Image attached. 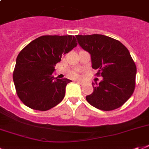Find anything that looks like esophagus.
<instances>
[{"mask_svg":"<svg viewBox=\"0 0 149 149\" xmlns=\"http://www.w3.org/2000/svg\"><path fill=\"white\" fill-rule=\"evenodd\" d=\"M77 83V84H80V85H84V83H83V82H81V81H76Z\"/></svg>","mask_w":149,"mask_h":149,"instance_id":"obj_1","label":"esophagus"}]
</instances>
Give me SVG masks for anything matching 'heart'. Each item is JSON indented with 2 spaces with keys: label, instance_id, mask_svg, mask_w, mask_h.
<instances>
[{
  "label": "heart",
  "instance_id": "obj_1",
  "mask_svg": "<svg viewBox=\"0 0 149 149\" xmlns=\"http://www.w3.org/2000/svg\"><path fill=\"white\" fill-rule=\"evenodd\" d=\"M70 77L73 78V79H79L80 77V75L77 71H72L71 73H70Z\"/></svg>",
  "mask_w": 149,
  "mask_h": 149
}]
</instances>
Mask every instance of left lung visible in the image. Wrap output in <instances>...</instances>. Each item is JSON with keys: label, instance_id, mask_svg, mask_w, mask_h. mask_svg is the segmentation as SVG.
<instances>
[{"label": "left lung", "instance_id": "left-lung-1", "mask_svg": "<svg viewBox=\"0 0 149 149\" xmlns=\"http://www.w3.org/2000/svg\"><path fill=\"white\" fill-rule=\"evenodd\" d=\"M79 45L91 54L92 67L102 77L92 84L93 92L86 97L89 104L102 111L121 107L135 88L136 65L127 49L118 40L103 35L76 36Z\"/></svg>", "mask_w": 149, "mask_h": 149}]
</instances>
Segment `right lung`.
I'll use <instances>...</instances> for the list:
<instances>
[{"label":"right lung","instance_id":"add662e5","mask_svg":"<svg viewBox=\"0 0 149 149\" xmlns=\"http://www.w3.org/2000/svg\"><path fill=\"white\" fill-rule=\"evenodd\" d=\"M77 45L73 36H43L20 52L13 72L17 97L30 108L45 111L60 103L70 79L52 75L62 56Z\"/></svg>","mask_w":149,"mask_h":149}]
</instances>
